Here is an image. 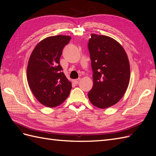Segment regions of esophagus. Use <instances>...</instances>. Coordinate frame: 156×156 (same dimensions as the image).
<instances>
[{"label": "esophagus", "mask_w": 156, "mask_h": 156, "mask_svg": "<svg viewBox=\"0 0 156 156\" xmlns=\"http://www.w3.org/2000/svg\"><path fill=\"white\" fill-rule=\"evenodd\" d=\"M80 80V78H78V79H75V80H72V82H73V83H74V84H78V82H79V81Z\"/></svg>", "instance_id": "1"}]
</instances>
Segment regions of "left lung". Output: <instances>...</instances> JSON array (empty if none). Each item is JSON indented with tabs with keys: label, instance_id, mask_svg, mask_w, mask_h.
<instances>
[{
	"label": "left lung",
	"instance_id": "obj_1",
	"mask_svg": "<svg viewBox=\"0 0 156 156\" xmlns=\"http://www.w3.org/2000/svg\"><path fill=\"white\" fill-rule=\"evenodd\" d=\"M93 71V87L88 97L99 108L117 104L130 80V64L124 48L113 38L92 34L88 44Z\"/></svg>",
	"mask_w": 156,
	"mask_h": 156
}]
</instances>
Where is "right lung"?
<instances>
[{"label":"right lung","instance_id":"obj_1","mask_svg":"<svg viewBox=\"0 0 156 156\" xmlns=\"http://www.w3.org/2000/svg\"><path fill=\"white\" fill-rule=\"evenodd\" d=\"M68 35L50 36L37 44L29 57L27 82L37 100L48 107H55L69 94L72 83L59 64L62 50L70 41Z\"/></svg>","mask_w":156,"mask_h":156}]
</instances>
